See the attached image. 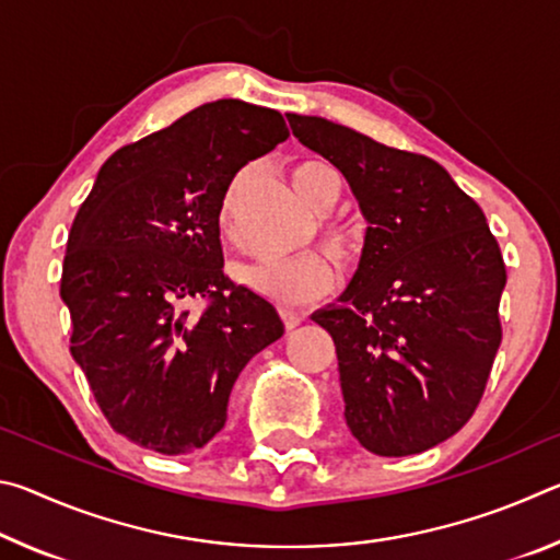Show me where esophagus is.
Returning a JSON list of instances; mask_svg holds the SVG:
<instances>
[{
    "instance_id": "esophagus-1",
    "label": "esophagus",
    "mask_w": 560,
    "mask_h": 560,
    "mask_svg": "<svg viewBox=\"0 0 560 560\" xmlns=\"http://www.w3.org/2000/svg\"><path fill=\"white\" fill-rule=\"evenodd\" d=\"M279 314H281V320H283V326H287V330H291V328H296V326L301 324V316L296 314V311L281 308V311H279Z\"/></svg>"
}]
</instances>
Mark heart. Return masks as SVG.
<instances>
[{
	"instance_id": "obj_1",
	"label": "heart",
	"mask_w": 560,
	"mask_h": 560,
	"mask_svg": "<svg viewBox=\"0 0 560 560\" xmlns=\"http://www.w3.org/2000/svg\"><path fill=\"white\" fill-rule=\"evenodd\" d=\"M291 183L301 200L320 214L334 210L340 197V177L334 167L320 163V160H301L293 165ZM236 195H240V183H232L220 207V226L224 234L232 232ZM320 244L340 267H350L358 261L360 249H363V234H360L355 222L326 220L320 222ZM240 279L259 296L279 303V306H301V303L324 296L334 287L336 273L328 259L320 257L318 252H301L291 259L242 269Z\"/></svg>"
}]
</instances>
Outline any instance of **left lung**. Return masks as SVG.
<instances>
[{
  "label": "left lung",
  "instance_id": "1",
  "mask_svg": "<svg viewBox=\"0 0 560 560\" xmlns=\"http://www.w3.org/2000/svg\"><path fill=\"white\" fill-rule=\"evenodd\" d=\"M334 163L368 230L343 296L314 318L336 343L346 422L368 452L407 457L467 424L501 343L506 267L481 207L434 160L289 113Z\"/></svg>",
  "mask_w": 560,
  "mask_h": 560
}]
</instances>
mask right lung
I'll return each instance as SVG.
<instances>
[{
    "instance_id": "right-lung-1",
    "label": "right lung",
    "mask_w": 560,
    "mask_h": 560,
    "mask_svg": "<svg viewBox=\"0 0 560 560\" xmlns=\"http://www.w3.org/2000/svg\"><path fill=\"white\" fill-rule=\"evenodd\" d=\"M287 138L279 110L205 103L116 150L75 214L61 273L71 355L138 447L202 450L244 365L283 336L277 308L222 269L220 207L234 175Z\"/></svg>"
}]
</instances>
